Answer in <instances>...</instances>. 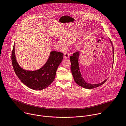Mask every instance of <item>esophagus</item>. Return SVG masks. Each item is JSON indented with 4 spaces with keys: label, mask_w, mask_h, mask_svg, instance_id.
<instances>
[{
    "label": "esophagus",
    "mask_w": 126,
    "mask_h": 126,
    "mask_svg": "<svg viewBox=\"0 0 126 126\" xmlns=\"http://www.w3.org/2000/svg\"><path fill=\"white\" fill-rule=\"evenodd\" d=\"M69 54H68L67 53L65 52V53H64V59H67L69 58Z\"/></svg>",
    "instance_id": "34e87169"
}]
</instances>
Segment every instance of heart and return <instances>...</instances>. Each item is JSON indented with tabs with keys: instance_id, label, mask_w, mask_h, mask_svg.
Returning a JSON list of instances; mask_svg holds the SVG:
<instances>
[{
	"instance_id": "obj_1",
	"label": "heart",
	"mask_w": 126,
	"mask_h": 126,
	"mask_svg": "<svg viewBox=\"0 0 126 126\" xmlns=\"http://www.w3.org/2000/svg\"><path fill=\"white\" fill-rule=\"evenodd\" d=\"M81 33V31L79 29H74L72 30L68 31L62 36V38H58L56 40V42L59 46L62 48H65L67 44L71 43L75 41H76L77 39L79 37ZM80 43L79 42L78 43V46H80Z\"/></svg>"
}]
</instances>
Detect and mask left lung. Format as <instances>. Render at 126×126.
<instances>
[{
    "mask_svg": "<svg viewBox=\"0 0 126 126\" xmlns=\"http://www.w3.org/2000/svg\"><path fill=\"white\" fill-rule=\"evenodd\" d=\"M112 47V51H113V63H112V67L114 63V47L113 44L112 42L110 41ZM80 52H77L73 54L72 56H71L70 57V61L71 62V66H70V69L71 71L72 74V76L73 77L74 80L75 82H76L79 85L82 87L86 89H93L95 88L96 87H99L100 85H102L105 81L107 80L106 79H105L104 81H103L101 82H100L99 83H94L92 84L86 81H85L83 78L82 75L81 74V73L80 71V68H79V58L80 57Z\"/></svg>",
    "mask_w": 126,
    "mask_h": 126,
    "instance_id": "1",
    "label": "left lung"
}]
</instances>
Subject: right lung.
Listing matches in <instances>:
<instances>
[{
  "label": "right lung",
  "mask_w": 126,
  "mask_h": 126,
  "mask_svg": "<svg viewBox=\"0 0 126 126\" xmlns=\"http://www.w3.org/2000/svg\"><path fill=\"white\" fill-rule=\"evenodd\" d=\"M63 57V53L52 51L42 67L35 70H26L20 66L16 60L14 44L11 59L14 70L21 81L32 89L40 90L46 88L53 82Z\"/></svg>",
  "instance_id": "right-lung-1"
}]
</instances>
